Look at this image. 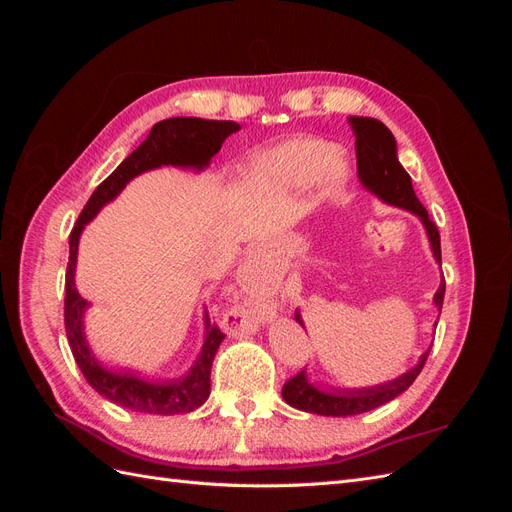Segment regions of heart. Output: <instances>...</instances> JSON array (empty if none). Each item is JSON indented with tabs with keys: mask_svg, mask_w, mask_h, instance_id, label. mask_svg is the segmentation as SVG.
<instances>
[{
	"mask_svg": "<svg viewBox=\"0 0 512 512\" xmlns=\"http://www.w3.org/2000/svg\"><path fill=\"white\" fill-rule=\"evenodd\" d=\"M333 147L318 138H294L277 147L260 162V175L290 185H305L316 181L322 170L327 177L339 175V162Z\"/></svg>",
	"mask_w": 512,
	"mask_h": 512,
	"instance_id": "obj_1",
	"label": "heart"
}]
</instances>
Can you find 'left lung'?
<instances>
[{"mask_svg": "<svg viewBox=\"0 0 512 512\" xmlns=\"http://www.w3.org/2000/svg\"><path fill=\"white\" fill-rule=\"evenodd\" d=\"M348 123L354 134V149H356V168H359V177L367 190L378 194L384 203H391L395 207H404L412 213H416L421 222L427 228V235L431 241L433 256L438 262H442V250H440V232L438 226L431 222L427 209L421 205V200L416 198L412 190V179L404 170V166L397 160V145L395 136L391 130L384 126L382 121L371 119V117H348ZM444 290L446 284L442 282L436 292V305L442 312L444 303ZM297 320L301 322L299 314ZM429 350L421 356V363L408 374L401 378L386 382L380 386H371V389H359V391H331L324 393L314 389L312 384L307 382L305 371H299L297 376L286 380L282 395L290 406L305 412H314L322 416H352V414H363L374 410L386 401L395 399L397 395L404 393L408 386L421 374V369L427 361Z\"/></svg>", "mask_w": 512, "mask_h": 512, "instance_id": "left-lung-1", "label": "left lung"}]
</instances>
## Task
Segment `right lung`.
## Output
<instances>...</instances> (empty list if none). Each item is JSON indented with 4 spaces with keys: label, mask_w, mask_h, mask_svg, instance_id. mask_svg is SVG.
Returning <instances> with one entry per match:
<instances>
[{
    "label": "right lung",
    "mask_w": 512,
    "mask_h": 512,
    "mask_svg": "<svg viewBox=\"0 0 512 512\" xmlns=\"http://www.w3.org/2000/svg\"><path fill=\"white\" fill-rule=\"evenodd\" d=\"M239 130L235 121H209L198 117H173L164 119L151 128L147 141L132 151L111 175H108L96 192L91 194L83 207L79 220L70 232V260L66 269V299H64V322L66 335L74 354L76 365L81 367L85 380L113 404L130 408L134 412L149 414H183L203 406L211 391V363L218 352L222 339L226 337L218 324L207 316V337L203 352H200L196 365L185 378L175 382L153 384L138 380L130 374H117L98 365L91 356L83 337V309L87 301L74 288V265L76 247L85 224L113 200L130 179L145 173V170L158 168L162 164L175 166H196L203 168L222 149L226 138Z\"/></svg>",
    "instance_id": "right-lung-1"
}]
</instances>
